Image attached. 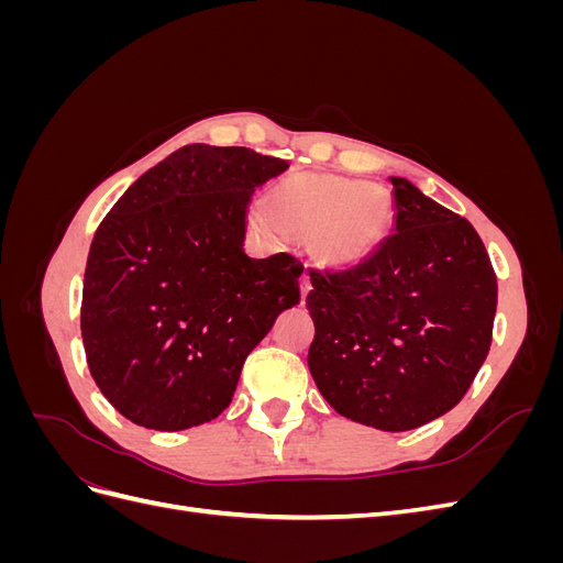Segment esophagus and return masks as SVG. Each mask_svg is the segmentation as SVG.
I'll return each mask as SVG.
<instances>
[{
    "mask_svg": "<svg viewBox=\"0 0 563 563\" xmlns=\"http://www.w3.org/2000/svg\"><path fill=\"white\" fill-rule=\"evenodd\" d=\"M312 291V284H310V277L308 275H302V279H300V296L302 298H308V294Z\"/></svg>",
    "mask_w": 563,
    "mask_h": 563,
    "instance_id": "1",
    "label": "esophagus"
}]
</instances>
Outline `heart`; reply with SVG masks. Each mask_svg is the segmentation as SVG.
<instances>
[{
  "label": "heart",
  "instance_id": "b5f03b06",
  "mask_svg": "<svg viewBox=\"0 0 563 563\" xmlns=\"http://www.w3.org/2000/svg\"><path fill=\"white\" fill-rule=\"evenodd\" d=\"M391 199L364 180L302 174L279 183L267 211L253 216L265 232L277 228L312 240L317 258L333 269H354L380 249L391 225Z\"/></svg>",
  "mask_w": 563,
  "mask_h": 563
}]
</instances>
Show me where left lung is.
Segmentation results:
<instances>
[{
	"mask_svg": "<svg viewBox=\"0 0 563 563\" xmlns=\"http://www.w3.org/2000/svg\"><path fill=\"white\" fill-rule=\"evenodd\" d=\"M395 232L354 269H310L312 378L340 416L406 432L449 413L479 373L498 282L479 234L391 176Z\"/></svg>",
	"mask_w": 563,
	"mask_h": 563,
	"instance_id": "left-lung-1",
	"label": "left lung"
}]
</instances>
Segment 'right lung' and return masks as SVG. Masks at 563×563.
<instances>
[{
	"instance_id": "obj_1",
	"label": "right lung",
	"mask_w": 563,
	"mask_h": 563,
	"mask_svg": "<svg viewBox=\"0 0 563 563\" xmlns=\"http://www.w3.org/2000/svg\"><path fill=\"white\" fill-rule=\"evenodd\" d=\"M286 168L249 147L185 145L98 225L81 340L96 385L131 422L178 432L218 418L251 350L300 302V261L244 251L255 187Z\"/></svg>"
}]
</instances>
